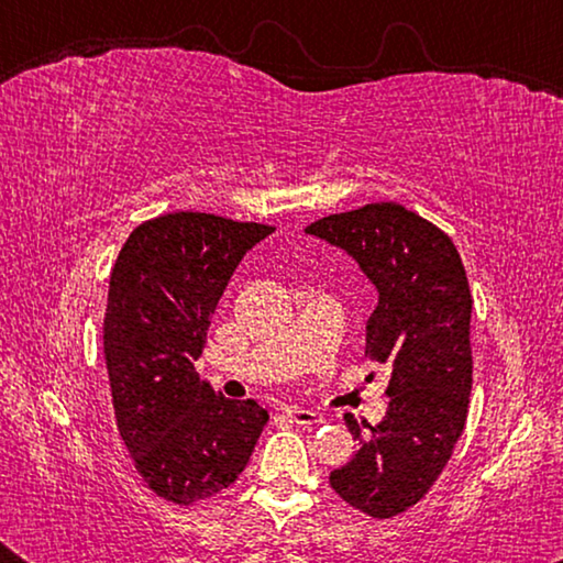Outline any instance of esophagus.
I'll return each mask as SVG.
<instances>
[{"instance_id": "obj_1", "label": "esophagus", "mask_w": 563, "mask_h": 563, "mask_svg": "<svg viewBox=\"0 0 563 563\" xmlns=\"http://www.w3.org/2000/svg\"><path fill=\"white\" fill-rule=\"evenodd\" d=\"M288 417L295 424H322L325 422V417H322L320 412H312V409H302V407L288 409Z\"/></svg>"}]
</instances>
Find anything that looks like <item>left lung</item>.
<instances>
[{"label": "left lung", "instance_id": "1", "mask_svg": "<svg viewBox=\"0 0 563 563\" xmlns=\"http://www.w3.org/2000/svg\"><path fill=\"white\" fill-rule=\"evenodd\" d=\"M305 233L345 251L377 290L365 355L389 369V407L377 427L345 415L357 452L330 472V487L367 517L389 519L430 492L464 432L470 283L452 238L399 203L325 216Z\"/></svg>", "mask_w": 563, "mask_h": 563}]
</instances>
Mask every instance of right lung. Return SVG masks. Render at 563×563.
Instances as JSON below:
<instances>
[{
  "label": "right lung",
  "mask_w": 563,
  "mask_h": 563,
  "mask_svg": "<svg viewBox=\"0 0 563 563\" xmlns=\"http://www.w3.org/2000/svg\"><path fill=\"white\" fill-rule=\"evenodd\" d=\"M275 228L168 213L123 243L103 320L113 415L151 492L174 504L238 479L268 422L255 399H225L198 377L206 330L238 263Z\"/></svg>",
  "instance_id": "add662e5"
}]
</instances>
